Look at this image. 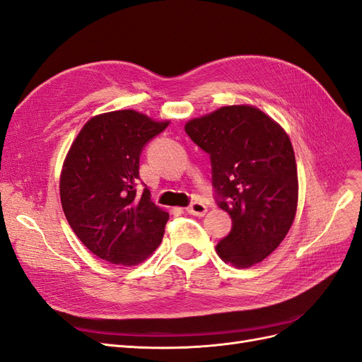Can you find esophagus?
Returning <instances> with one entry per match:
<instances>
[{"mask_svg": "<svg viewBox=\"0 0 362 362\" xmlns=\"http://www.w3.org/2000/svg\"><path fill=\"white\" fill-rule=\"evenodd\" d=\"M187 211H188V214H191V215H195V216H203L206 212H208V208H206V206L203 204V203H200V202H192L188 208H187Z\"/></svg>", "mask_w": 362, "mask_h": 362, "instance_id": "34e87169", "label": "esophagus"}]
</instances>
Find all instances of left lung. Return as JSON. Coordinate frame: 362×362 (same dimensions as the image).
Masks as SVG:
<instances>
[{"label":"left lung","mask_w":362,"mask_h":362,"mask_svg":"<svg viewBox=\"0 0 362 362\" xmlns=\"http://www.w3.org/2000/svg\"><path fill=\"white\" fill-rule=\"evenodd\" d=\"M185 132L209 154L215 202L232 218L216 244L223 261L247 268L273 253L294 221L298 183L285 130L252 106H226L187 122Z\"/></svg>","instance_id":"left-lung-1"}]
</instances>
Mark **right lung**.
<instances>
[{
	"label": "right lung",
	"mask_w": 362,
	"mask_h": 362,
	"mask_svg": "<svg viewBox=\"0 0 362 362\" xmlns=\"http://www.w3.org/2000/svg\"><path fill=\"white\" fill-rule=\"evenodd\" d=\"M167 126L135 110L103 113L85 124L68 151L62 208L78 240L110 264L136 265L162 241L170 215L151 202L146 185L139 189V156Z\"/></svg>",
	"instance_id": "right-lung-1"
}]
</instances>
